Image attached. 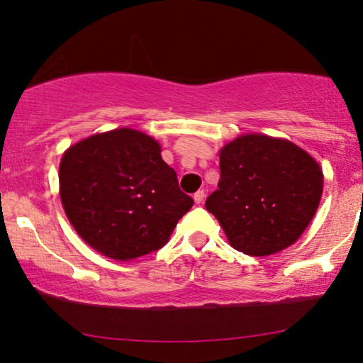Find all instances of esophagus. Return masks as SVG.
<instances>
[{"label": "esophagus", "instance_id": "obj_1", "mask_svg": "<svg viewBox=\"0 0 363 363\" xmlns=\"http://www.w3.org/2000/svg\"><path fill=\"white\" fill-rule=\"evenodd\" d=\"M193 200H195L196 205H201L203 200H205V191L203 190H198L195 195H193Z\"/></svg>", "mask_w": 363, "mask_h": 363}]
</instances>
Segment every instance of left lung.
Returning a JSON list of instances; mask_svg holds the SVG:
<instances>
[{"label":"left lung","mask_w":363,"mask_h":363,"mask_svg":"<svg viewBox=\"0 0 363 363\" xmlns=\"http://www.w3.org/2000/svg\"><path fill=\"white\" fill-rule=\"evenodd\" d=\"M220 170L205 206L245 255L271 256L294 245L319 208L322 167L287 138L242 133L221 147Z\"/></svg>","instance_id":"left-lung-1"}]
</instances>
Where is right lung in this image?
Segmentation results:
<instances>
[{
  "label": "right lung",
  "mask_w": 363,
  "mask_h": 363,
  "mask_svg": "<svg viewBox=\"0 0 363 363\" xmlns=\"http://www.w3.org/2000/svg\"><path fill=\"white\" fill-rule=\"evenodd\" d=\"M59 195L77 235L116 261L162 247L193 206L163 162L160 143L128 127L69 147L59 163Z\"/></svg>",
  "instance_id": "right-lung-1"
}]
</instances>
